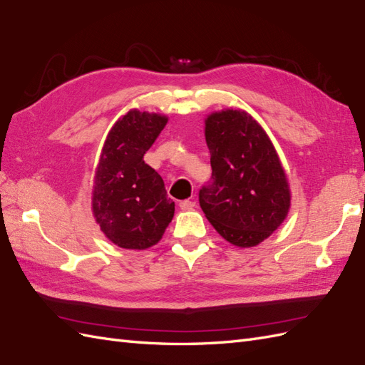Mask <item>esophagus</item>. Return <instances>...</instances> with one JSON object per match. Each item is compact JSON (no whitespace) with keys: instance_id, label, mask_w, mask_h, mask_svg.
Here are the masks:
<instances>
[{"instance_id":"obj_1","label":"esophagus","mask_w":365,"mask_h":365,"mask_svg":"<svg viewBox=\"0 0 365 365\" xmlns=\"http://www.w3.org/2000/svg\"><path fill=\"white\" fill-rule=\"evenodd\" d=\"M195 207V202L190 200H184L180 202V209L181 210H192Z\"/></svg>"}]
</instances>
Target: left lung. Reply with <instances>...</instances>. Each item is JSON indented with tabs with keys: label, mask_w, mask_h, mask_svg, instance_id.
Wrapping results in <instances>:
<instances>
[{
	"label": "left lung",
	"mask_w": 365,
	"mask_h": 365,
	"mask_svg": "<svg viewBox=\"0 0 365 365\" xmlns=\"http://www.w3.org/2000/svg\"><path fill=\"white\" fill-rule=\"evenodd\" d=\"M204 136L212 184L200 190L204 215L226 242L254 247L287 220L291 190L271 138L240 108L207 114Z\"/></svg>",
	"instance_id": "8db88e82"
}]
</instances>
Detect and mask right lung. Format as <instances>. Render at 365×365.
Returning a JSON list of instances; mask_svg holds the SVG:
<instances>
[{
    "instance_id": "obj_1",
    "label": "right lung",
    "mask_w": 365,
    "mask_h": 365,
    "mask_svg": "<svg viewBox=\"0 0 365 365\" xmlns=\"http://www.w3.org/2000/svg\"><path fill=\"white\" fill-rule=\"evenodd\" d=\"M167 120L165 114L133 108L114 122L101 150L91 212L103 235L123 250L155 246L175 215L161 175L144 161Z\"/></svg>"
}]
</instances>
